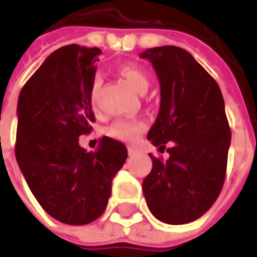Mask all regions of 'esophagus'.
Here are the masks:
<instances>
[{
	"label": "esophagus",
	"mask_w": 257,
	"mask_h": 257,
	"mask_svg": "<svg viewBox=\"0 0 257 257\" xmlns=\"http://www.w3.org/2000/svg\"><path fill=\"white\" fill-rule=\"evenodd\" d=\"M127 150H128V154H130V156H133V154H136V152H137V150H136L134 147H128Z\"/></svg>",
	"instance_id": "1"
}]
</instances>
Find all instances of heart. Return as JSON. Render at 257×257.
Returning <instances> with one entry per match:
<instances>
[{
    "instance_id": "b5f03b06",
    "label": "heart",
    "mask_w": 257,
    "mask_h": 257,
    "mask_svg": "<svg viewBox=\"0 0 257 257\" xmlns=\"http://www.w3.org/2000/svg\"><path fill=\"white\" fill-rule=\"evenodd\" d=\"M120 74L123 75L127 80V83L132 85L137 93L144 94L150 85L149 74L136 63H125V64L121 65ZM100 87H101V78L95 77L93 84H91V90H90V98H91L93 105H95V103H97ZM144 127H146V124L139 118H118L108 125L107 134L115 140L125 142V143H133L139 139V136L143 133Z\"/></svg>"
}]
</instances>
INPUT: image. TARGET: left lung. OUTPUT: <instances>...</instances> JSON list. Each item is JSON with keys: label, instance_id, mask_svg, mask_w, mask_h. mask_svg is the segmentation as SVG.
<instances>
[{"label": "left lung", "instance_id": "1", "mask_svg": "<svg viewBox=\"0 0 257 257\" xmlns=\"http://www.w3.org/2000/svg\"><path fill=\"white\" fill-rule=\"evenodd\" d=\"M160 83V108L147 139L169 159L150 154L153 167L143 180L156 219L184 224L202 217L222 192L232 140L222 91L190 53L174 45L140 54Z\"/></svg>", "mask_w": 257, "mask_h": 257}]
</instances>
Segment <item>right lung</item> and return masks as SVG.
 Returning <instances> with one entry per match:
<instances>
[{"label":"right lung","instance_id":"add662e5","mask_svg":"<svg viewBox=\"0 0 257 257\" xmlns=\"http://www.w3.org/2000/svg\"><path fill=\"white\" fill-rule=\"evenodd\" d=\"M100 54L97 47L58 48L25 83L17 104V163L41 207L65 224L103 214L127 159L125 146L110 137L94 153L78 144L94 121L90 90Z\"/></svg>","mask_w":257,"mask_h":257}]
</instances>
